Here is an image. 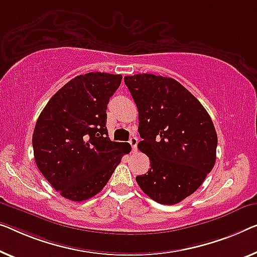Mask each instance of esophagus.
I'll use <instances>...</instances> for the list:
<instances>
[{
	"label": "esophagus",
	"mask_w": 257,
	"mask_h": 257,
	"mask_svg": "<svg viewBox=\"0 0 257 257\" xmlns=\"http://www.w3.org/2000/svg\"><path fill=\"white\" fill-rule=\"evenodd\" d=\"M137 143H139V140H137V137H132V139L129 140V144L132 145L133 151H136V149H137Z\"/></svg>",
	"instance_id": "obj_1"
}]
</instances>
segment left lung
Masks as SVG:
<instances>
[{"label":"left lung","mask_w":257,"mask_h":257,"mask_svg":"<svg viewBox=\"0 0 257 257\" xmlns=\"http://www.w3.org/2000/svg\"><path fill=\"white\" fill-rule=\"evenodd\" d=\"M124 83L139 109V149L151 165L136 181L153 201L177 204L214 166L218 140L211 117L173 78L139 74L125 76Z\"/></svg>","instance_id":"left-lung-1"}]
</instances>
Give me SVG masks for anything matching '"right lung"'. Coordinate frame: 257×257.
<instances>
[{
  "instance_id": "right-lung-1",
  "label": "right lung",
  "mask_w": 257,
  "mask_h": 257,
  "mask_svg": "<svg viewBox=\"0 0 257 257\" xmlns=\"http://www.w3.org/2000/svg\"><path fill=\"white\" fill-rule=\"evenodd\" d=\"M121 75H79L51 98L38 117L32 145L37 166L64 198L80 202L100 193L129 153L107 137V105Z\"/></svg>"
}]
</instances>
